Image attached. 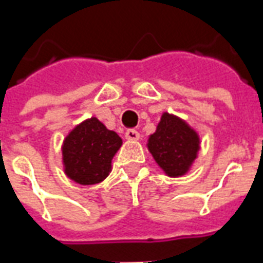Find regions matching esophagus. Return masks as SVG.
<instances>
[{"mask_svg": "<svg viewBox=\"0 0 263 263\" xmlns=\"http://www.w3.org/2000/svg\"><path fill=\"white\" fill-rule=\"evenodd\" d=\"M125 139H128V140H138L139 138H140V135H139V132L135 131V129H127L124 134Z\"/></svg>", "mask_w": 263, "mask_h": 263, "instance_id": "1", "label": "esophagus"}]
</instances>
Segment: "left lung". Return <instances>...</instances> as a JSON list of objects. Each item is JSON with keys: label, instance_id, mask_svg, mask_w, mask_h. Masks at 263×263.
Here are the masks:
<instances>
[{"label": "left lung", "instance_id": "8db88e82", "mask_svg": "<svg viewBox=\"0 0 263 263\" xmlns=\"http://www.w3.org/2000/svg\"><path fill=\"white\" fill-rule=\"evenodd\" d=\"M198 135L178 117L163 113L155 134L148 139V150L170 177L183 176L197 157Z\"/></svg>", "mask_w": 263, "mask_h": 263}]
</instances>
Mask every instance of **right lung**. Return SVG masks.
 Instances as JSON below:
<instances>
[{"mask_svg":"<svg viewBox=\"0 0 263 263\" xmlns=\"http://www.w3.org/2000/svg\"><path fill=\"white\" fill-rule=\"evenodd\" d=\"M121 138L96 117L77 125L63 143V165L69 178L81 185L101 182L110 172Z\"/></svg>","mask_w":263,"mask_h":263,"instance_id":"1","label":"right lung"}]
</instances>
